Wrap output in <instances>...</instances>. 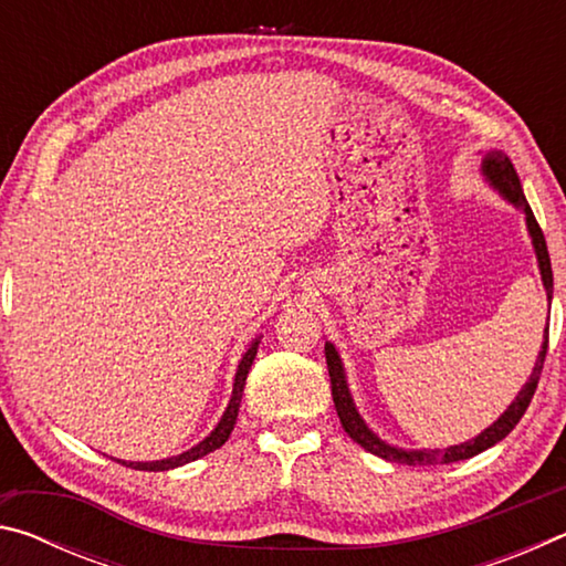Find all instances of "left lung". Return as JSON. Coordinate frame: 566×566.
<instances>
[{
    "mask_svg": "<svg viewBox=\"0 0 566 566\" xmlns=\"http://www.w3.org/2000/svg\"><path fill=\"white\" fill-rule=\"evenodd\" d=\"M482 177L486 179V185L500 191L506 202L514 205L524 214L526 232H530V237H532V247L536 254V266H539V274H542L544 292H547V302L552 304L554 276H552L547 242H544L542 229H539V224H536L532 207L526 205L522 181H520V177H516V169L510 161V157H506L500 149L484 151ZM547 344H549V324H547V329H544V342H542L539 354H536L532 375H530V379H526V385L520 389V395L514 397L512 405L504 409V415L496 421H492L484 432H479L476 437L467 439V442H462V444L444 447V449H401V447L385 442V439H381L377 432H371L367 421L361 419L357 405H354L352 391L347 385V375H344L342 357L332 342L324 344V357H327V369H329V379H332V399H334V407H337V415H339L344 432H347L359 447L367 449V452L387 459V462H399V464H409V467H427V464L462 462V459L474 457L479 452H484V449L494 447L496 442H502V439L512 432V429L516 427V421H520L526 411V407H530L536 385H539L544 357H547Z\"/></svg>",
    "mask_w": 566,
    "mask_h": 566,
    "instance_id": "left-lung-1",
    "label": "left lung"
}]
</instances>
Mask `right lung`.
<instances>
[{"label": "right lung", "mask_w": 566, "mask_h": 566, "mask_svg": "<svg viewBox=\"0 0 566 566\" xmlns=\"http://www.w3.org/2000/svg\"><path fill=\"white\" fill-rule=\"evenodd\" d=\"M260 342H262V337H254L252 342H249L247 352L242 354V359H239V367H237V375H234V387H232V399H229V405L224 409L222 419H219V424L202 439V442L187 449V452L177 454V457L157 459V462H124V459H117V462L127 464L132 469H142V472H167V469L185 467L189 462H195V459L207 457L209 452H214V449L222 447L229 439V434H232L234 424H237V415H239V405H242V391H244V385H247V375H249V369H252L256 349H260Z\"/></svg>", "instance_id": "obj_1"}]
</instances>
